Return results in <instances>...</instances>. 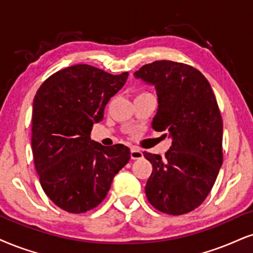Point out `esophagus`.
Instances as JSON below:
<instances>
[{
	"mask_svg": "<svg viewBox=\"0 0 253 253\" xmlns=\"http://www.w3.org/2000/svg\"><path fill=\"white\" fill-rule=\"evenodd\" d=\"M130 157H131V160H139L143 157V152L141 150H137V149H131Z\"/></svg>",
	"mask_w": 253,
	"mask_h": 253,
	"instance_id": "1",
	"label": "esophagus"
}]
</instances>
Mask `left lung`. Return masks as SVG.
<instances>
[{
  "instance_id": "8db88e82",
  "label": "left lung",
  "mask_w": 253,
  "mask_h": 253,
  "mask_svg": "<svg viewBox=\"0 0 253 253\" xmlns=\"http://www.w3.org/2000/svg\"><path fill=\"white\" fill-rule=\"evenodd\" d=\"M133 75L155 86L152 127L172 139L164 158L144 152L152 164L146 197L164 213H188L208 197L223 163V122L212 88L201 71L172 61L152 62Z\"/></svg>"
}]
</instances>
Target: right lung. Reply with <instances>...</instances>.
I'll return each mask as SVG.
<instances>
[{"instance_id": "obj_1", "label": "right lung", "mask_w": 253, "mask_h": 253, "mask_svg": "<svg viewBox=\"0 0 253 253\" xmlns=\"http://www.w3.org/2000/svg\"><path fill=\"white\" fill-rule=\"evenodd\" d=\"M88 64L64 68L43 82L33 104L31 146L41 186L55 205L83 213L105 198L115 174L130 160L123 144L103 146L90 132L126 84Z\"/></svg>"}]
</instances>
